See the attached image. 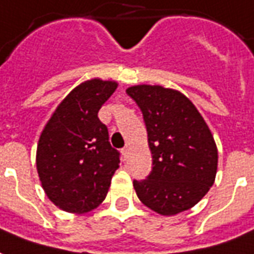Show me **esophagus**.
Listing matches in <instances>:
<instances>
[{"instance_id":"esophagus-1","label":"esophagus","mask_w":254,"mask_h":254,"mask_svg":"<svg viewBox=\"0 0 254 254\" xmlns=\"http://www.w3.org/2000/svg\"><path fill=\"white\" fill-rule=\"evenodd\" d=\"M122 154H123V158H127V154H128V146H125L123 149H122Z\"/></svg>"}]
</instances>
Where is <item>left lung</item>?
<instances>
[{"instance_id":"obj_1","label":"left lung","mask_w":254,"mask_h":254,"mask_svg":"<svg viewBox=\"0 0 254 254\" xmlns=\"http://www.w3.org/2000/svg\"><path fill=\"white\" fill-rule=\"evenodd\" d=\"M143 115L153 169L134 180L139 200L161 215L192 208L215 181L218 150L208 126L188 97L160 85L127 90Z\"/></svg>"}]
</instances>
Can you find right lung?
Wrapping results in <instances>:
<instances>
[{
	"instance_id": "add662e5",
	"label": "right lung",
	"mask_w": 254,
	"mask_h": 254,
	"mask_svg": "<svg viewBox=\"0 0 254 254\" xmlns=\"http://www.w3.org/2000/svg\"><path fill=\"white\" fill-rule=\"evenodd\" d=\"M116 88L115 81L82 82L57 107L40 134L39 179L46 195L61 210L84 214L108 193L120 153L109 143L108 128L97 114Z\"/></svg>"
}]
</instances>
